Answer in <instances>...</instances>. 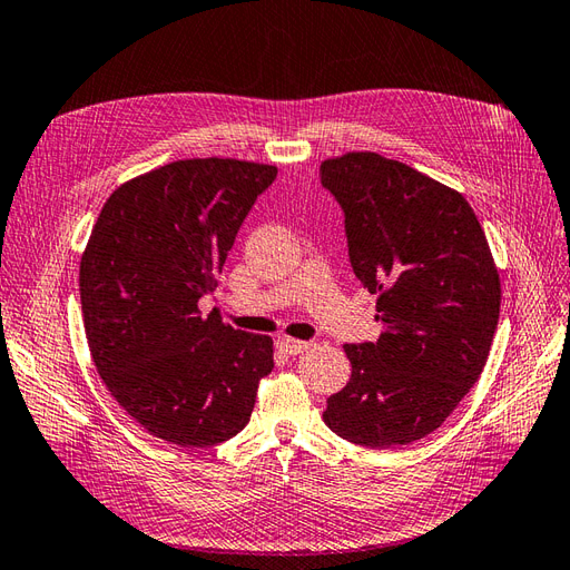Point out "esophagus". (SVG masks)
Here are the masks:
<instances>
[{
    "instance_id": "obj_1",
    "label": "esophagus",
    "mask_w": 570,
    "mask_h": 570,
    "mask_svg": "<svg viewBox=\"0 0 570 570\" xmlns=\"http://www.w3.org/2000/svg\"><path fill=\"white\" fill-rule=\"evenodd\" d=\"M276 347H279L282 352H286V354H301V352H306V350H311L313 347V342H303V340H294V337H279L276 340Z\"/></svg>"
}]
</instances>
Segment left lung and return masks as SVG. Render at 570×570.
Returning <instances> with one entry per match:
<instances>
[{
	"label": "left lung",
	"mask_w": 570,
	"mask_h": 570,
	"mask_svg": "<svg viewBox=\"0 0 570 570\" xmlns=\"http://www.w3.org/2000/svg\"><path fill=\"white\" fill-rule=\"evenodd\" d=\"M345 210L350 262L376 294V342L345 345L347 386L327 399L342 440L389 449L434 432L479 381L500 315V274L456 189L379 153L321 165Z\"/></svg>",
	"instance_id": "obj_1"
}]
</instances>
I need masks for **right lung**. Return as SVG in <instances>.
<instances>
[{
	"instance_id": "add662e5",
	"label": "right lung",
	"mask_w": 570,
	"mask_h": 570,
	"mask_svg": "<svg viewBox=\"0 0 570 570\" xmlns=\"http://www.w3.org/2000/svg\"><path fill=\"white\" fill-rule=\"evenodd\" d=\"M274 165L194 157L121 184L79 262L91 360L116 403L157 440L214 446L253 415L274 342L204 315L228 249Z\"/></svg>"
}]
</instances>
